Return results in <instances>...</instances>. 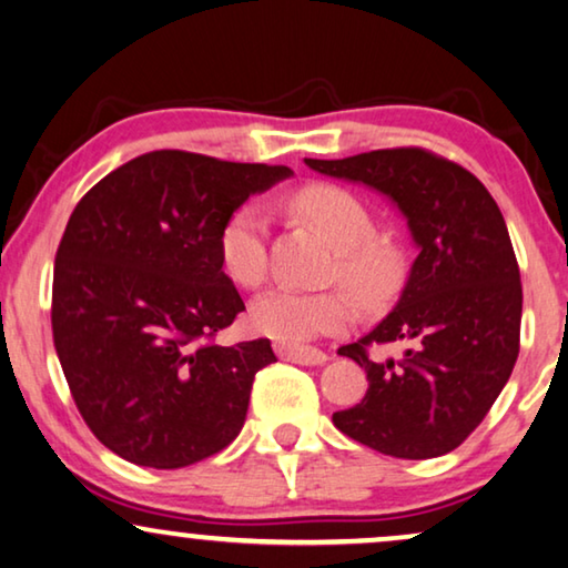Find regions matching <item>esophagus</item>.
<instances>
[{"label":"esophagus","instance_id":"34e87169","mask_svg":"<svg viewBox=\"0 0 568 568\" xmlns=\"http://www.w3.org/2000/svg\"><path fill=\"white\" fill-rule=\"evenodd\" d=\"M276 353L284 361H292V364H302V366H323L327 361V353L317 348H302V345L276 343Z\"/></svg>","mask_w":568,"mask_h":568}]
</instances>
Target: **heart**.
<instances>
[{"label": "heart", "instance_id": "b5f03b06", "mask_svg": "<svg viewBox=\"0 0 568 568\" xmlns=\"http://www.w3.org/2000/svg\"><path fill=\"white\" fill-rule=\"evenodd\" d=\"M290 207L338 253L333 276L366 307H379L397 294L405 261L397 245L374 237V217L366 204L341 186L315 184L290 196ZM268 223L258 204H241L220 230V264L241 286H258L268 266ZM353 304L343 292H302L276 286L251 304V323L278 343L300 345L343 331Z\"/></svg>", "mask_w": 568, "mask_h": 568}]
</instances>
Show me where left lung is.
Wrapping results in <instances>:
<instances>
[{"label":"left lung","instance_id":"obj_1","mask_svg":"<svg viewBox=\"0 0 568 568\" xmlns=\"http://www.w3.org/2000/svg\"><path fill=\"white\" fill-rule=\"evenodd\" d=\"M304 163L384 194L417 248L394 310L338 348L368 389L333 423L394 458L448 454L484 420L520 353L523 286L503 212L479 179L423 148ZM389 342L406 345L403 356L376 359L371 351Z\"/></svg>","mask_w":568,"mask_h":568}]
</instances>
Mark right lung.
<instances>
[{
  "label": "right lung",
  "mask_w": 568,
  "mask_h": 568,
  "mask_svg": "<svg viewBox=\"0 0 568 568\" xmlns=\"http://www.w3.org/2000/svg\"><path fill=\"white\" fill-rule=\"evenodd\" d=\"M294 174L186 151L122 163L81 196L53 268V343L81 417L112 454L182 468L230 446L266 338L210 343L245 310L220 230Z\"/></svg>",
  "instance_id": "obj_1"
}]
</instances>
